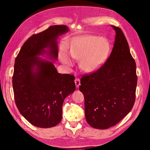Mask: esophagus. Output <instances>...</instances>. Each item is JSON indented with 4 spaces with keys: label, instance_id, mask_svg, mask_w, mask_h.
Listing matches in <instances>:
<instances>
[{
    "label": "esophagus",
    "instance_id": "1",
    "mask_svg": "<svg viewBox=\"0 0 150 150\" xmlns=\"http://www.w3.org/2000/svg\"><path fill=\"white\" fill-rule=\"evenodd\" d=\"M75 86L76 87H79V86L80 85V80L79 79L76 78L75 80Z\"/></svg>",
    "mask_w": 150,
    "mask_h": 150
}]
</instances>
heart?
Listing matches in <instances>:
<instances>
[{
	"label": "heart",
	"instance_id": "heart-1",
	"mask_svg": "<svg viewBox=\"0 0 150 150\" xmlns=\"http://www.w3.org/2000/svg\"><path fill=\"white\" fill-rule=\"evenodd\" d=\"M110 44L106 38L89 35L76 38L73 41L69 54L73 59L80 60V67L88 73L98 70L108 57ZM60 59L68 67L74 61L64 51L60 52Z\"/></svg>",
	"mask_w": 150,
	"mask_h": 150
}]
</instances>
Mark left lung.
Wrapping results in <instances>:
<instances>
[{"mask_svg":"<svg viewBox=\"0 0 150 150\" xmlns=\"http://www.w3.org/2000/svg\"><path fill=\"white\" fill-rule=\"evenodd\" d=\"M112 27L116 36L110 57L99 70L83 76L79 86L87 122L98 129L118 124L132 110L136 98V62L122 30Z\"/></svg>","mask_w":150,"mask_h":150,"instance_id":"left-lung-1","label":"left lung"}]
</instances>
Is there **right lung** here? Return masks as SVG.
Wrapping results in <instances>:
<instances>
[{
  "instance_id": "1",
  "label": "right lung",
  "mask_w": 150,
  "mask_h": 150,
  "mask_svg": "<svg viewBox=\"0 0 150 150\" xmlns=\"http://www.w3.org/2000/svg\"><path fill=\"white\" fill-rule=\"evenodd\" d=\"M69 31L54 25L34 34L23 45L15 59L13 87L19 112L34 126L54 127L62 119L64 99L75 90V76L57 72L53 61L58 57L57 40Z\"/></svg>"
}]
</instances>
